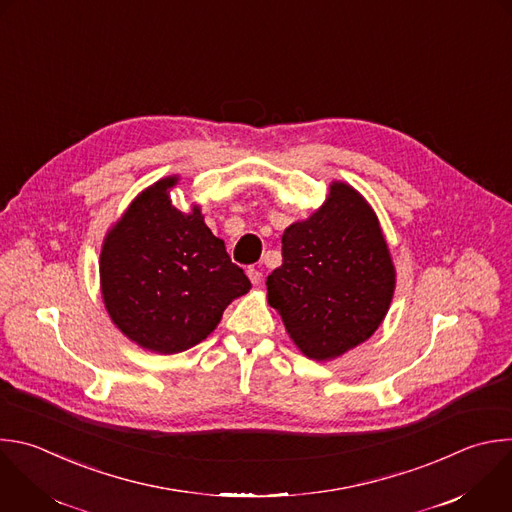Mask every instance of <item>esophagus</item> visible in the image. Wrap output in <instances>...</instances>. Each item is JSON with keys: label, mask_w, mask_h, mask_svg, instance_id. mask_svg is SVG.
<instances>
[{"label": "esophagus", "mask_w": 512, "mask_h": 512, "mask_svg": "<svg viewBox=\"0 0 512 512\" xmlns=\"http://www.w3.org/2000/svg\"><path fill=\"white\" fill-rule=\"evenodd\" d=\"M247 275H249V279H251L253 285H259L261 279H263V273H261L259 269H255V267H249V269H247Z\"/></svg>", "instance_id": "1"}]
</instances>
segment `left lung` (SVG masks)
<instances>
[{"label":"left lung","mask_w":512,"mask_h":512,"mask_svg":"<svg viewBox=\"0 0 512 512\" xmlns=\"http://www.w3.org/2000/svg\"><path fill=\"white\" fill-rule=\"evenodd\" d=\"M267 301L297 350L331 362L370 339L388 315L396 267L378 215L360 191L331 181L325 203L283 233Z\"/></svg>","instance_id":"8db88e82"}]
</instances>
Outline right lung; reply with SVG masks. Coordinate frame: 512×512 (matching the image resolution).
<instances>
[{
    "label": "right lung",
    "mask_w": 512,
    "mask_h": 512,
    "mask_svg": "<svg viewBox=\"0 0 512 512\" xmlns=\"http://www.w3.org/2000/svg\"><path fill=\"white\" fill-rule=\"evenodd\" d=\"M179 181L170 175L140 191L100 251V293L112 323L162 356L201 344L227 305L251 289L225 241L205 225L201 205L189 213L173 205Z\"/></svg>",
    "instance_id": "obj_1"
}]
</instances>
